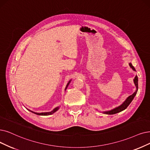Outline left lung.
Listing matches in <instances>:
<instances>
[{"label":"left lung","mask_w":150,"mask_h":150,"mask_svg":"<svg viewBox=\"0 0 150 150\" xmlns=\"http://www.w3.org/2000/svg\"><path fill=\"white\" fill-rule=\"evenodd\" d=\"M129 66H130V67L134 71H136L135 68L133 67L132 64L131 63H129ZM134 82L135 86L136 87V91H135V92L133 94H132L131 95L129 96V97L126 99H125V100L124 101V102L121 105H119V106L115 108H113L112 110H109V111H103L102 112L103 114H106V115H115V114L118 113L119 112H121L123 110L126 109L127 108V106L132 102V101L133 99L134 98L135 96L136 95V94L137 93V91H138V76L137 75L135 76V78L134 79Z\"/></svg>","instance_id":"obj_1"}]
</instances>
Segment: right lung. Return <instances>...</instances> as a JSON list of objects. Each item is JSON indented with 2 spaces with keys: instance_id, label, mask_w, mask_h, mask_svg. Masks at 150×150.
I'll return each mask as SVG.
<instances>
[{
  "instance_id": "add662e5",
  "label": "right lung",
  "mask_w": 150,
  "mask_h": 150,
  "mask_svg": "<svg viewBox=\"0 0 150 150\" xmlns=\"http://www.w3.org/2000/svg\"><path fill=\"white\" fill-rule=\"evenodd\" d=\"M71 80H70V81L68 82V83H67V86H66V87H65V91H66V90H67V88H68V86H69V83L71 82ZM59 106H57V107L55 108H54L52 111H50V112H34V111H33L29 110H28V109H27V110H28L29 111H30L31 112H32L35 114V115H39V116H48V115H52V114L55 112L57 111H58V110H59Z\"/></svg>"
}]
</instances>
